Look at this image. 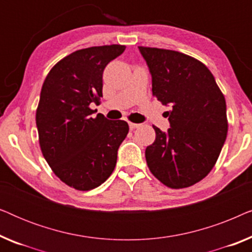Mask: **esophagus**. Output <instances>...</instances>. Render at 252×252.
<instances>
[{"label":"esophagus","mask_w":252,"mask_h":252,"mask_svg":"<svg viewBox=\"0 0 252 252\" xmlns=\"http://www.w3.org/2000/svg\"><path fill=\"white\" fill-rule=\"evenodd\" d=\"M128 125L130 129H135L137 127H140V124H135V123H128Z\"/></svg>","instance_id":"obj_1"}]
</instances>
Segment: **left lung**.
Segmentation results:
<instances>
[{
    "mask_svg": "<svg viewBox=\"0 0 252 252\" xmlns=\"http://www.w3.org/2000/svg\"><path fill=\"white\" fill-rule=\"evenodd\" d=\"M151 74L153 94L164 105L170 128L155 127L146 149L155 177L167 187L186 188L210 173L226 141V101L204 64L179 51L139 47Z\"/></svg>",
    "mask_w": 252,
    "mask_h": 252,
    "instance_id": "left-lung-1",
    "label": "left lung"
}]
</instances>
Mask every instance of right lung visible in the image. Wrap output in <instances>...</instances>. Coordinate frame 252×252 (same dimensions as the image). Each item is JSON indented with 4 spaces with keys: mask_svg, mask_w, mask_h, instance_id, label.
I'll use <instances>...</instances> for the list:
<instances>
[{
    "mask_svg": "<svg viewBox=\"0 0 252 252\" xmlns=\"http://www.w3.org/2000/svg\"><path fill=\"white\" fill-rule=\"evenodd\" d=\"M125 46L91 47L58 62L48 73L36 110L41 151L54 173L78 190L102 185L115 170L128 133L124 120L93 117L102 96L103 71Z\"/></svg>",
    "mask_w": 252,
    "mask_h": 252,
    "instance_id": "add662e5",
    "label": "right lung"
}]
</instances>
